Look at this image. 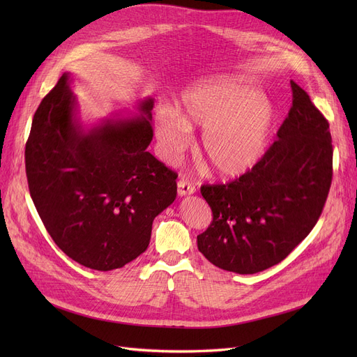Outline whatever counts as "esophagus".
<instances>
[{
  "label": "esophagus",
  "mask_w": 357,
  "mask_h": 357,
  "mask_svg": "<svg viewBox=\"0 0 357 357\" xmlns=\"http://www.w3.org/2000/svg\"><path fill=\"white\" fill-rule=\"evenodd\" d=\"M195 191V186L186 179H179L178 181V195L185 197V195H191Z\"/></svg>",
  "instance_id": "obj_1"
}]
</instances>
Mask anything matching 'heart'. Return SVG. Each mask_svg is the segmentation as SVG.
Masks as SVG:
<instances>
[{"instance_id":"heart-1","label":"heart","mask_w":357,"mask_h":357,"mask_svg":"<svg viewBox=\"0 0 357 357\" xmlns=\"http://www.w3.org/2000/svg\"><path fill=\"white\" fill-rule=\"evenodd\" d=\"M275 124V109L260 91L236 79L201 85L179 108L155 119L165 156L176 158L190 144V128H204L201 155L224 178L248 174L264 158Z\"/></svg>"}]
</instances>
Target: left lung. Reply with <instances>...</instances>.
Listing matches in <instances>:
<instances>
[{"instance_id": "left-lung-1", "label": "left lung", "mask_w": 357, "mask_h": 357, "mask_svg": "<svg viewBox=\"0 0 357 357\" xmlns=\"http://www.w3.org/2000/svg\"><path fill=\"white\" fill-rule=\"evenodd\" d=\"M292 105L276 140L248 174L202 185L213 211L198 250L220 269L249 275L284 260L320 218L333 179L330 126L291 81Z\"/></svg>"}]
</instances>
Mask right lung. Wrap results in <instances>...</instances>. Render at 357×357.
<instances>
[{
    "instance_id": "1",
    "label": "right lung",
    "mask_w": 357,
    "mask_h": 357,
    "mask_svg": "<svg viewBox=\"0 0 357 357\" xmlns=\"http://www.w3.org/2000/svg\"><path fill=\"white\" fill-rule=\"evenodd\" d=\"M139 109L85 131L63 73L34 112L24 153L31 199L56 246L89 269L140 256L155 217L176 198V172L146 150L153 100Z\"/></svg>"
}]
</instances>
